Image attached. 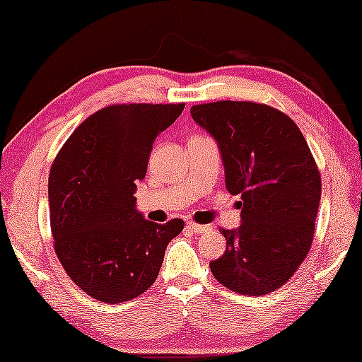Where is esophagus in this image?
Instances as JSON below:
<instances>
[{"label": "esophagus", "mask_w": 362, "mask_h": 362, "mask_svg": "<svg viewBox=\"0 0 362 362\" xmlns=\"http://www.w3.org/2000/svg\"><path fill=\"white\" fill-rule=\"evenodd\" d=\"M187 228H189L192 233H204V230H209L211 228L209 226H204V224H195V223H187Z\"/></svg>", "instance_id": "obj_1"}]
</instances>
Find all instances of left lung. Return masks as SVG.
Masks as SVG:
<instances>
[{
  "mask_svg": "<svg viewBox=\"0 0 362 362\" xmlns=\"http://www.w3.org/2000/svg\"><path fill=\"white\" fill-rule=\"evenodd\" d=\"M190 115L219 146L226 189L241 195V224L223 229L226 252L214 278L241 295H267L290 280L312 246L320 175L288 116L264 104L217 101Z\"/></svg>",
  "mask_w": 362,
  "mask_h": 362,
  "instance_id": "8db88e82",
  "label": "left lung"
}]
</instances>
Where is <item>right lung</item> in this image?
I'll use <instances>...</instances> for the list:
<instances>
[{
    "mask_svg": "<svg viewBox=\"0 0 362 362\" xmlns=\"http://www.w3.org/2000/svg\"><path fill=\"white\" fill-rule=\"evenodd\" d=\"M185 104H116L94 112L57 155L49 175L55 252L89 297L128 302L153 285L184 221H146L136 184L156 136Z\"/></svg>",
    "mask_w": 362,
    "mask_h": 362,
    "instance_id": "add662e5",
    "label": "right lung"
}]
</instances>
